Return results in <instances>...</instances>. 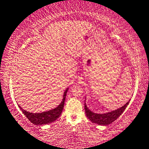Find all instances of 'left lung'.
I'll use <instances>...</instances> for the list:
<instances>
[{"label": "left lung", "instance_id": "left-lung-1", "mask_svg": "<svg viewBox=\"0 0 149 149\" xmlns=\"http://www.w3.org/2000/svg\"><path fill=\"white\" fill-rule=\"evenodd\" d=\"M130 100L127 103H125L124 105L121 107L117 109L115 111H113L105 113H94L93 111H91L87 107L85 103L84 109L86 115L88 118L94 123H96V124L100 125H109L112 122H113L115 120H116L122 114V113L124 111L125 108L128 105Z\"/></svg>", "mask_w": 149, "mask_h": 149}]
</instances>
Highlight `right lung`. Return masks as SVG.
I'll return each instance as SVG.
<instances>
[{"label": "right lung", "instance_id": "right-lung-1", "mask_svg": "<svg viewBox=\"0 0 149 149\" xmlns=\"http://www.w3.org/2000/svg\"><path fill=\"white\" fill-rule=\"evenodd\" d=\"M69 88H67L66 91L64 92L63 98L61 102L59 105H58L56 108L53 109L49 110L48 111H45L42 113H30L26 111L24 109L21 107L19 105V107L22 110L26 117L30 120L31 122L35 125H45L48 124V123H51L53 121H56V119L61 116L63 111V109L65 100L66 95L68 93Z\"/></svg>", "mask_w": 149, "mask_h": 149}]
</instances>
